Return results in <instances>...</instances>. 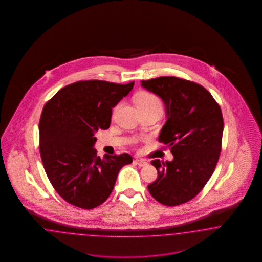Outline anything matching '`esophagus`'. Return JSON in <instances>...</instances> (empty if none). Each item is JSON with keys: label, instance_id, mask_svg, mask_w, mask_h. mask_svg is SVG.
Instances as JSON below:
<instances>
[{"label": "esophagus", "instance_id": "esophagus-1", "mask_svg": "<svg viewBox=\"0 0 262 262\" xmlns=\"http://www.w3.org/2000/svg\"><path fill=\"white\" fill-rule=\"evenodd\" d=\"M135 163L139 167L147 166L148 165V162L146 160H144V159H135Z\"/></svg>", "mask_w": 262, "mask_h": 262}]
</instances>
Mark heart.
<instances>
[{"mask_svg":"<svg viewBox=\"0 0 262 262\" xmlns=\"http://www.w3.org/2000/svg\"><path fill=\"white\" fill-rule=\"evenodd\" d=\"M137 108H156L161 111L162 104L158 96L149 91H142L135 98Z\"/></svg>","mask_w":262,"mask_h":262,"instance_id":"b5f03b06","label":"heart"}]
</instances>
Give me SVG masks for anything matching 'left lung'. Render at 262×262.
I'll use <instances>...</instances> for the list:
<instances>
[{
    "label": "left lung",
    "mask_w": 262,
    "mask_h": 262,
    "mask_svg": "<svg viewBox=\"0 0 262 262\" xmlns=\"http://www.w3.org/2000/svg\"><path fill=\"white\" fill-rule=\"evenodd\" d=\"M159 96L167 119L159 136L174 156L172 161L151 160L158 179L148 185L159 203L179 206L196 197L214 172L222 149V111L201 84L177 77L141 80Z\"/></svg>",
    "instance_id": "obj_1"
}]
</instances>
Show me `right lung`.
I'll return each mask as SVG.
<instances>
[{
	"label": "right lung",
	"instance_id": "right-lung-1",
	"mask_svg": "<svg viewBox=\"0 0 262 262\" xmlns=\"http://www.w3.org/2000/svg\"><path fill=\"white\" fill-rule=\"evenodd\" d=\"M134 84L79 80L45 103L39 121L42 163L55 190L73 206L92 209L102 205L113 190L120 169L133 162L126 152L102 159L93 146L96 132L110 127L112 107Z\"/></svg>",
	"mask_w": 262,
	"mask_h": 262
}]
</instances>
